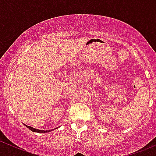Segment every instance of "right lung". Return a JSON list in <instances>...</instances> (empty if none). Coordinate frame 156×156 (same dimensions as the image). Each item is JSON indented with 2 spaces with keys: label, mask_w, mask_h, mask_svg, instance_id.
I'll use <instances>...</instances> for the list:
<instances>
[{
  "label": "right lung",
  "mask_w": 156,
  "mask_h": 156,
  "mask_svg": "<svg viewBox=\"0 0 156 156\" xmlns=\"http://www.w3.org/2000/svg\"><path fill=\"white\" fill-rule=\"evenodd\" d=\"M26 127H28V128L30 129V130H31V131L33 132H37V133H48V132H50L51 131V130H53L54 129H52V130H38V129H36V128H34V127H30V126H27V125H26Z\"/></svg>",
  "instance_id": "1"
}]
</instances>
